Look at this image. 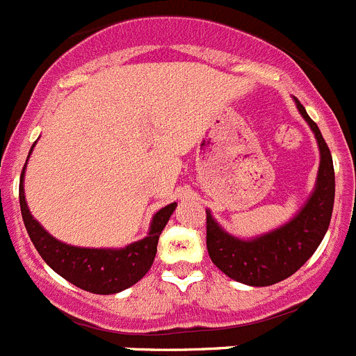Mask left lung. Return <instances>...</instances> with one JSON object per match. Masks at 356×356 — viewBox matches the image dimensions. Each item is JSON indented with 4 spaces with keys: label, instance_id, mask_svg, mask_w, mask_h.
Here are the masks:
<instances>
[{
    "label": "left lung",
    "instance_id": "left-lung-1",
    "mask_svg": "<svg viewBox=\"0 0 356 356\" xmlns=\"http://www.w3.org/2000/svg\"><path fill=\"white\" fill-rule=\"evenodd\" d=\"M297 109L314 131L321 153L314 193L290 221L252 239L236 238L212 218L207 209V250L225 275L248 286H270L290 277L305 265L321 245L330 227L335 202V171L330 147L305 106Z\"/></svg>",
    "mask_w": 356,
    "mask_h": 356
}]
</instances>
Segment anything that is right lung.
Masks as SVG:
<instances>
[{
  "mask_svg": "<svg viewBox=\"0 0 356 356\" xmlns=\"http://www.w3.org/2000/svg\"><path fill=\"white\" fill-rule=\"evenodd\" d=\"M32 149H30V153H32ZM25 169L26 163L23 167V171H21L19 181L21 214H23L26 232L32 239L33 247L54 272L59 273L60 277H65L66 281H70L75 286L91 291V293H99V296H109V293H118V291L126 290V288L133 286L135 282L140 281L149 272V268L153 265L154 256H156L158 238H160V234H162L163 227L167 225L171 214L175 212L176 202L160 209L151 220L147 236L144 239L129 243L127 247H74V245H66V243L54 238L30 214L25 200V187H23Z\"/></svg>",
  "mask_w": 356,
  "mask_h": 356,
  "instance_id": "1",
  "label": "right lung"
}]
</instances>
